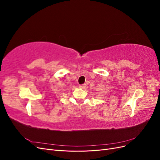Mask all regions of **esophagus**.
I'll use <instances>...</instances> for the list:
<instances>
[{
  "instance_id": "obj_1",
  "label": "esophagus",
  "mask_w": 160,
  "mask_h": 160,
  "mask_svg": "<svg viewBox=\"0 0 160 160\" xmlns=\"http://www.w3.org/2000/svg\"><path fill=\"white\" fill-rule=\"evenodd\" d=\"M86 88V85L85 84H83V85H79V88L81 89H85Z\"/></svg>"
}]
</instances>
